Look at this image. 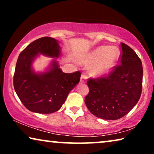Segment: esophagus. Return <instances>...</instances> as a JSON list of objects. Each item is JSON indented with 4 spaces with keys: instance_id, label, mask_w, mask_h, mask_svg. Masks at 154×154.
Here are the masks:
<instances>
[{
    "instance_id": "1",
    "label": "esophagus",
    "mask_w": 154,
    "mask_h": 154,
    "mask_svg": "<svg viewBox=\"0 0 154 154\" xmlns=\"http://www.w3.org/2000/svg\"><path fill=\"white\" fill-rule=\"evenodd\" d=\"M86 80H87V77L85 74H82L81 77V83H85Z\"/></svg>"
}]
</instances>
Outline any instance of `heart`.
Instances as JSON below:
<instances>
[{
    "label": "heart",
    "mask_w": 154,
    "mask_h": 154,
    "mask_svg": "<svg viewBox=\"0 0 154 154\" xmlns=\"http://www.w3.org/2000/svg\"><path fill=\"white\" fill-rule=\"evenodd\" d=\"M120 51L116 47L102 45L88 54L83 60L86 66H91L90 72L95 76H100L109 73L116 64Z\"/></svg>",
    "instance_id": "1"
}]
</instances>
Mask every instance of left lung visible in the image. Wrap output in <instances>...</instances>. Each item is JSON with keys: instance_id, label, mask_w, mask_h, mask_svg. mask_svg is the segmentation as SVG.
Segmentation results:
<instances>
[{"instance_id": "8db88e82", "label": "left lung", "mask_w": 154, "mask_h": 154, "mask_svg": "<svg viewBox=\"0 0 154 154\" xmlns=\"http://www.w3.org/2000/svg\"><path fill=\"white\" fill-rule=\"evenodd\" d=\"M120 64L107 75L88 79L89 93L85 98L88 110L104 120H117L128 114L140 100L143 68L135 52L121 43Z\"/></svg>"}]
</instances>
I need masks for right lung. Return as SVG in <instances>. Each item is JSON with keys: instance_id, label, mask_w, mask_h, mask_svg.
<instances>
[{"instance_id": "1", "label": "right lung", "mask_w": 154, "mask_h": 154, "mask_svg": "<svg viewBox=\"0 0 154 154\" xmlns=\"http://www.w3.org/2000/svg\"><path fill=\"white\" fill-rule=\"evenodd\" d=\"M38 53L58 57L60 54L58 41L50 37H43L22 50L16 64L14 88L28 110L38 113H54L62 107L69 92L79 83L81 73L80 71L62 72L55 61L48 72L33 73L31 63Z\"/></svg>"}]
</instances>
